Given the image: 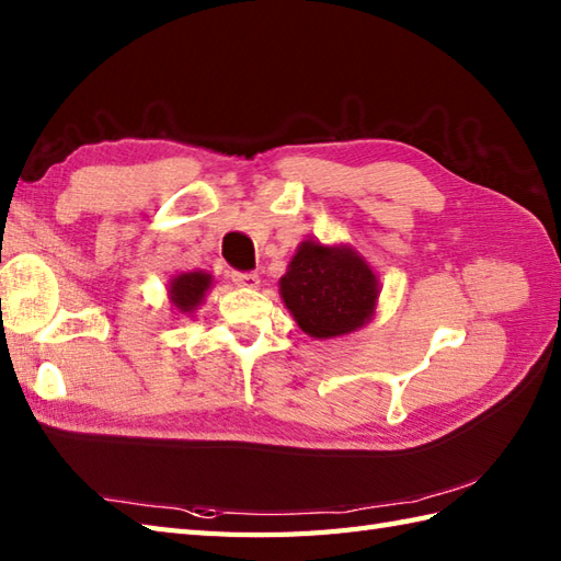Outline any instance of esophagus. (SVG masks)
I'll return each mask as SVG.
<instances>
[{
	"label": "esophagus",
	"instance_id": "esophagus-1",
	"mask_svg": "<svg viewBox=\"0 0 561 561\" xmlns=\"http://www.w3.org/2000/svg\"><path fill=\"white\" fill-rule=\"evenodd\" d=\"M231 279L238 284V287H245V289H255L260 284V277L255 272H233Z\"/></svg>",
	"mask_w": 561,
	"mask_h": 561
}]
</instances>
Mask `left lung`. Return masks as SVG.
<instances>
[{
	"label": "left lung",
	"instance_id": "left-lung-1",
	"mask_svg": "<svg viewBox=\"0 0 561 561\" xmlns=\"http://www.w3.org/2000/svg\"><path fill=\"white\" fill-rule=\"evenodd\" d=\"M279 294L306 335L330 340L374 318L378 277L352 245L304 241L279 279Z\"/></svg>",
	"mask_w": 561,
	"mask_h": 561
}]
</instances>
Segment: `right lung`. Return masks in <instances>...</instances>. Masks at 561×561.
<instances>
[{"mask_svg":"<svg viewBox=\"0 0 561 561\" xmlns=\"http://www.w3.org/2000/svg\"><path fill=\"white\" fill-rule=\"evenodd\" d=\"M211 287V274L207 272H181L169 284V299L178 313H195L197 306L205 301Z\"/></svg>","mask_w":561,"mask_h":561,"instance_id":"add662e5","label":"right lung"}]
</instances>
